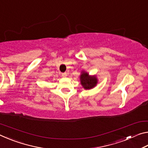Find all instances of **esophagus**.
Returning <instances> with one entry per match:
<instances>
[{"label": "esophagus", "instance_id": "esophagus-1", "mask_svg": "<svg viewBox=\"0 0 148 148\" xmlns=\"http://www.w3.org/2000/svg\"><path fill=\"white\" fill-rule=\"evenodd\" d=\"M66 76H67L66 72H64V73H62V76H63V77H66Z\"/></svg>", "mask_w": 148, "mask_h": 148}]
</instances>
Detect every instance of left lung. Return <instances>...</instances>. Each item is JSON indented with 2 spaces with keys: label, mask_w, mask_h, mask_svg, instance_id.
<instances>
[{
  "label": "left lung",
  "mask_w": 148,
  "mask_h": 148,
  "mask_svg": "<svg viewBox=\"0 0 148 148\" xmlns=\"http://www.w3.org/2000/svg\"><path fill=\"white\" fill-rule=\"evenodd\" d=\"M80 82L85 89H90L97 86L98 79L96 76H89L87 72L82 71L80 75Z\"/></svg>",
  "instance_id": "left-lung-1"
}]
</instances>
